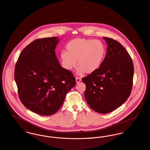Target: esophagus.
Masks as SVG:
<instances>
[{
    "label": "esophagus",
    "instance_id": "obj_1",
    "mask_svg": "<svg viewBox=\"0 0 150 150\" xmlns=\"http://www.w3.org/2000/svg\"><path fill=\"white\" fill-rule=\"evenodd\" d=\"M81 78H78V77L76 78V81L77 83H79V82L81 81Z\"/></svg>",
    "mask_w": 150,
    "mask_h": 150
}]
</instances>
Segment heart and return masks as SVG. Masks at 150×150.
Returning a JSON list of instances; mask_svg holds the SVG:
<instances>
[{
    "label": "heart",
    "instance_id": "obj_1",
    "mask_svg": "<svg viewBox=\"0 0 150 150\" xmlns=\"http://www.w3.org/2000/svg\"><path fill=\"white\" fill-rule=\"evenodd\" d=\"M66 50L60 55L64 67L71 70L76 67V62L79 74L95 72L101 66L106 54L103 42L91 39H74L68 43Z\"/></svg>",
    "mask_w": 150,
    "mask_h": 150
}]
</instances>
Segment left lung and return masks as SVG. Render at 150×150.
Listing matches in <instances>:
<instances>
[{"label":"left lung","instance_id":"1","mask_svg":"<svg viewBox=\"0 0 150 150\" xmlns=\"http://www.w3.org/2000/svg\"><path fill=\"white\" fill-rule=\"evenodd\" d=\"M108 45L100 68L82 78L86 84L84 97L95 111L107 114L120 106L129 96L134 73L128 52L115 40L103 37Z\"/></svg>","mask_w":150,"mask_h":150}]
</instances>
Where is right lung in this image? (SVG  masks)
I'll return each mask as SVG.
<instances>
[{"instance_id":"1","label":"right lung","mask_w":150,"mask_h":150,"mask_svg":"<svg viewBox=\"0 0 150 150\" xmlns=\"http://www.w3.org/2000/svg\"><path fill=\"white\" fill-rule=\"evenodd\" d=\"M58 41L51 37L32 42L22 50L15 64L14 77L21 102L41 115L57 112L76 84L73 74L59 63L55 51Z\"/></svg>"}]
</instances>
